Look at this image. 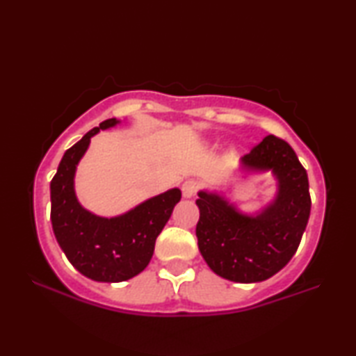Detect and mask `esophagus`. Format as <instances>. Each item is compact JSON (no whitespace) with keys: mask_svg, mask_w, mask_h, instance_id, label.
I'll return each mask as SVG.
<instances>
[{"mask_svg":"<svg viewBox=\"0 0 356 356\" xmlns=\"http://www.w3.org/2000/svg\"><path fill=\"white\" fill-rule=\"evenodd\" d=\"M197 188H200V184H197L196 180H193V179L185 180V182L182 184V195H184V197L195 196Z\"/></svg>","mask_w":356,"mask_h":356,"instance_id":"34e87169","label":"esophagus"}]
</instances>
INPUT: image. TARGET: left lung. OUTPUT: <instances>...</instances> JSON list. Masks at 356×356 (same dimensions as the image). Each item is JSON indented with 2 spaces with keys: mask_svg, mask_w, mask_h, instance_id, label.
I'll return each mask as SVG.
<instances>
[{
  "mask_svg": "<svg viewBox=\"0 0 356 356\" xmlns=\"http://www.w3.org/2000/svg\"><path fill=\"white\" fill-rule=\"evenodd\" d=\"M246 171H268L278 193L262 212L245 215L216 193L200 191L197 246L221 278L234 282L268 280L297 252L311 212L308 174L289 144L265 136L242 159Z\"/></svg>",
  "mask_w": 356,
  "mask_h": 356,
  "instance_id": "1",
  "label": "left lung"
}]
</instances>
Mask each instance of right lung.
<instances>
[{
  "label": "right lung",
  "instance_id": "add662e5",
  "mask_svg": "<svg viewBox=\"0 0 356 356\" xmlns=\"http://www.w3.org/2000/svg\"><path fill=\"white\" fill-rule=\"evenodd\" d=\"M116 124L114 118L104 120L65 150L50 184V218L59 246L78 272L100 282L127 281L147 267L155 240L182 196L179 188L168 190L113 218L81 207L74 188L78 161L95 134Z\"/></svg>",
  "mask_w": 356,
  "mask_h": 356
}]
</instances>
